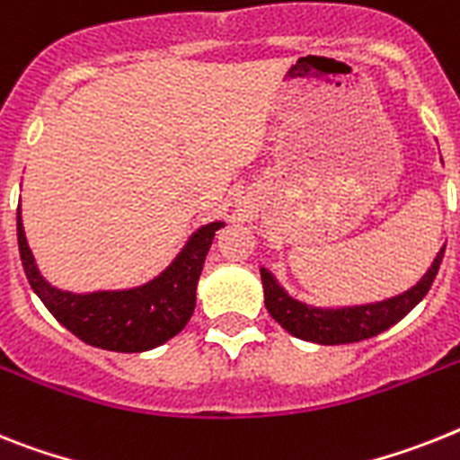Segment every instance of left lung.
Segmentation results:
<instances>
[{
	"label": "left lung",
	"instance_id": "left-lung-1",
	"mask_svg": "<svg viewBox=\"0 0 460 460\" xmlns=\"http://www.w3.org/2000/svg\"><path fill=\"white\" fill-rule=\"evenodd\" d=\"M442 258L444 246L435 258V263L430 265V270L407 294L394 296L388 301L371 303V305L341 307V310H320V307H310L305 303L294 301L291 296L284 294V289L272 279L270 272L261 270L265 307L272 314V320L279 322L287 332L294 333L296 339L320 345L358 343V341L378 336L381 332L397 324L402 317H407L413 307L423 301V296L430 291L432 282L438 277Z\"/></svg>",
	"mask_w": 460,
	"mask_h": 460
}]
</instances>
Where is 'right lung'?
I'll return each instance as SVG.
<instances>
[{
	"label": "right lung",
	"instance_id": "obj_1",
	"mask_svg": "<svg viewBox=\"0 0 460 460\" xmlns=\"http://www.w3.org/2000/svg\"><path fill=\"white\" fill-rule=\"evenodd\" d=\"M18 252L22 270L32 291L49 307V313L79 341L102 350L143 352L173 339L195 313V291L202 275L204 258L223 223L199 227L176 261L157 279L128 291H96L70 294L58 291L40 275L18 207Z\"/></svg>",
	"mask_w": 460,
	"mask_h": 460
}]
</instances>
